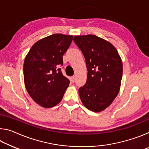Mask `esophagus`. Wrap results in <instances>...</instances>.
<instances>
[{
    "mask_svg": "<svg viewBox=\"0 0 149 149\" xmlns=\"http://www.w3.org/2000/svg\"><path fill=\"white\" fill-rule=\"evenodd\" d=\"M71 81H72V83H74V82H75V77H74V76L72 77V78H71Z\"/></svg>",
    "mask_w": 149,
    "mask_h": 149,
    "instance_id": "esophagus-1",
    "label": "esophagus"
}]
</instances>
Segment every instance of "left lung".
I'll list each match as a JSON object with an SVG mask.
<instances>
[{
    "label": "left lung",
    "mask_w": 149,
    "mask_h": 149,
    "mask_svg": "<svg viewBox=\"0 0 149 149\" xmlns=\"http://www.w3.org/2000/svg\"><path fill=\"white\" fill-rule=\"evenodd\" d=\"M74 41L84 55L88 71L86 84L79 89L81 100L89 110L101 112L120 91L122 59L110 42L96 35L75 36Z\"/></svg>",
    "instance_id": "left-lung-1"
}]
</instances>
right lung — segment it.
<instances>
[{
  "instance_id": "right-lung-1",
  "label": "right lung",
  "mask_w": 149,
  "mask_h": 149,
  "mask_svg": "<svg viewBox=\"0 0 149 149\" xmlns=\"http://www.w3.org/2000/svg\"><path fill=\"white\" fill-rule=\"evenodd\" d=\"M72 40V35H49L35 42L25 58V86L33 100L42 107L57 105L69 86V79L59 67Z\"/></svg>"
}]
</instances>
